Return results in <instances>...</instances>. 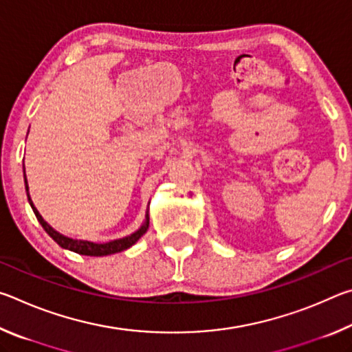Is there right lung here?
Returning <instances> with one entry per match:
<instances>
[{
    "mask_svg": "<svg viewBox=\"0 0 352 352\" xmlns=\"http://www.w3.org/2000/svg\"><path fill=\"white\" fill-rule=\"evenodd\" d=\"M25 184H26V192H28V200H29V205H31L32 211L35 214V217L40 222V225L43 226V230L46 231L47 234H50L52 239H54L58 245L65 250H71V252L74 253H79V254H85V256H107V254H113V253H119V252H124V250H127L136 243V241L140 239V237L146 233L147 228H148V214H146V220L144 223L141 225L140 230H136L135 233H132L130 236L122 237V239H116V241H110V242H105V243H94L90 241H80V239H71V237L63 236L60 233H57V231L52 228V226L47 225L43 217L40 216V212L37 211V208L34 206L31 197H29V186H28V180H26V174H25Z\"/></svg>",
    "mask_w": 352,
    "mask_h": 352,
    "instance_id": "1",
    "label": "right lung"
}]
</instances>
